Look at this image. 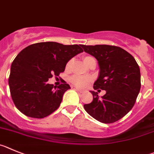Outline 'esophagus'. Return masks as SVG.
I'll return each instance as SVG.
<instances>
[{
    "label": "esophagus",
    "mask_w": 154,
    "mask_h": 154,
    "mask_svg": "<svg viewBox=\"0 0 154 154\" xmlns=\"http://www.w3.org/2000/svg\"><path fill=\"white\" fill-rule=\"evenodd\" d=\"M75 90H77V91L80 92V93H83V92H84V90H81V89H79V88H77V87H75Z\"/></svg>",
    "instance_id": "esophagus-1"
}]
</instances>
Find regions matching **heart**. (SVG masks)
Instances as JSON below:
<instances>
[{
  "mask_svg": "<svg viewBox=\"0 0 154 154\" xmlns=\"http://www.w3.org/2000/svg\"><path fill=\"white\" fill-rule=\"evenodd\" d=\"M93 58V57L91 56H84L83 57V61L84 62L87 64V63L88 62L89 60ZM72 64V60H70L68 61V62L66 64V68H69L70 67ZM70 81L74 85L77 86L78 87H85L88 85V84L90 83V80L88 78V77H80V76H77V75H74L70 78Z\"/></svg>",
  "mask_w": 154,
  "mask_h": 154,
  "instance_id": "obj_1",
  "label": "heart"
}]
</instances>
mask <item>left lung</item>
Instances as JSON below:
<instances>
[{"label":"left lung","mask_w":154,"mask_h":154,"mask_svg":"<svg viewBox=\"0 0 154 154\" xmlns=\"http://www.w3.org/2000/svg\"><path fill=\"white\" fill-rule=\"evenodd\" d=\"M81 47L96 57L100 65V75L93 88L106 92L100 98L97 92L91 91L93 100L84 105V109L100 122H116L135 103L140 90V67L134 57L120 47L108 45H81Z\"/></svg>","instance_id":"left-lung-1"}]
</instances>
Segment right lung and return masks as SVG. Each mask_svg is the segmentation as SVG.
I'll use <instances>...</instances> for the list:
<instances>
[{"mask_svg":"<svg viewBox=\"0 0 154 154\" xmlns=\"http://www.w3.org/2000/svg\"><path fill=\"white\" fill-rule=\"evenodd\" d=\"M82 51L81 45L54 42L35 43L23 48L12 62L8 80L16 107L35 119L54 112L70 87L64 80L55 87L48 84V79L64 72L67 61Z\"/></svg>","mask_w":154,"mask_h":154,"instance_id":"1","label":"right lung"}]
</instances>
